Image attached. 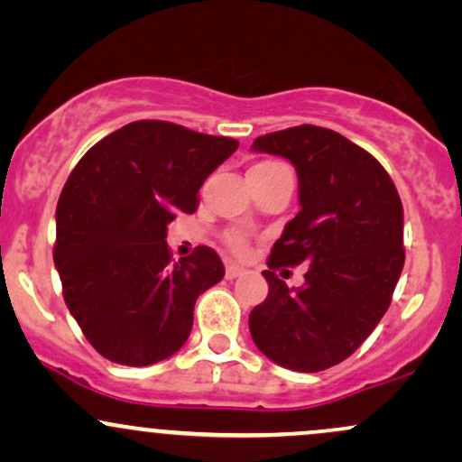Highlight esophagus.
Returning a JSON list of instances; mask_svg holds the SVG:
<instances>
[{
  "instance_id": "obj_1",
  "label": "esophagus",
  "mask_w": 462,
  "mask_h": 462,
  "mask_svg": "<svg viewBox=\"0 0 462 462\" xmlns=\"http://www.w3.org/2000/svg\"><path fill=\"white\" fill-rule=\"evenodd\" d=\"M243 272H245V269L243 267H238V264H235V263H230L226 267V278L227 280H235V278H238V275H241Z\"/></svg>"
}]
</instances>
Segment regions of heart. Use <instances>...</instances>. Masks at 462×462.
I'll return each mask as SVG.
<instances>
[{
  "label": "heart",
  "mask_w": 462,
  "mask_h": 462,
  "mask_svg": "<svg viewBox=\"0 0 462 462\" xmlns=\"http://www.w3.org/2000/svg\"><path fill=\"white\" fill-rule=\"evenodd\" d=\"M264 164H278V162H261V164H256V167H264ZM226 243H227V247H230L235 254H245L247 247H249L247 236L243 235V232H236V230L227 232Z\"/></svg>",
  "instance_id": "obj_1"
}]
</instances>
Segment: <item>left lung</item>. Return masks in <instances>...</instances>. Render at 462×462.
I'll return each mask as SVG.
<instances>
[{
    "instance_id": "1",
    "label": "left lung",
    "mask_w": 462,
    "mask_h": 462,
    "mask_svg": "<svg viewBox=\"0 0 462 462\" xmlns=\"http://www.w3.org/2000/svg\"><path fill=\"white\" fill-rule=\"evenodd\" d=\"M254 152L289 158L301 210L267 258L269 295L249 332L280 367L315 374L352 356L389 309L404 267V208L384 167L338 132L295 125L258 136ZM307 263L289 290L275 268Z\"/></svg>"
}]
</instances>
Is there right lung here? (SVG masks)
Segmentation results:
<instances>
[{"label": "right lung", "mask_w": 462, "mask_h": 462, "mask_svg": "<svg viewBox=\"0 0 462 462\" xmlns=\"http://www.w3.org/2000/svg\"><path fill=\"white\" fill-rule=\"evenodd\" d=\"M238 141L143 119L84 153L56 206L62 298L104 358L147 367L187 343L195 301L224 278L215 249L173 261L167 224L193 215L199 187Z\"/></svg>", "instance_id": "right-lung-1"}]
</instances>
